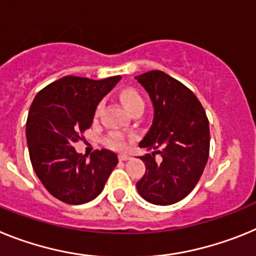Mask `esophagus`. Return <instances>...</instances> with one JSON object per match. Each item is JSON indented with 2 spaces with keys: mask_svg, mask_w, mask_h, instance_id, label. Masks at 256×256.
Here are the masks:
<instances>
[{
  "mask_svg": "<svg viewBox=\"0 0 256 256\" xmlns=\"http://www.w3.org/2000/svg\"><path fill=\"white\" fill-rule=\"evenodd\" d=\"M118 158H119V160H120V162H126V160L130 159V155H126V154H120V155L118 156Z\"/></svg>",
  "mask_w": 256,
  "mask_h": 256,
  "instance_id": "esophagus-1",
  "label": "esophagus"
}]
</instances>
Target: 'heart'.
Here are the masks:
<instances>
[{"label":"heart","instance_id":"obj_1","mask_svg":"<svg viewBox=\"0 0 256 256\" xmlns=\"http://www.w3.org/2000/svg\"><path fill=\"white\" fill-rule=\"evenodd\" d=\"M118 98H119L122 105L126 108V110L130 114L137 112V110H142L144 106V101L141 94H140V92L132 87L122 88L120 91L118 92ZM101 110H102V102H98L96 108H94V116H98ZM108 142L115 148H123L126 146V141L124 138V136L118 134V133L108 136Z\"/></svg>","mask_w":256,"mask_h":256}]
</instances>
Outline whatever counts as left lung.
<instances>
[{"instance_id":"left-lung-1","label":"left lung","mask_w":256,"mask_h":256,"mask_svg":"<svg viewBox=\"0 0 256 256\" xmlns=\"http://www.w3.org/2000/svg\"><path fill=\"white\" fill-rule=\"evenodd\" d=\"M136 79L154 105L152 124L140 142L141 148L154 151L141 156L146 172L136 186L151 204H174L195 188L204 172L210 148L209 120L194 92L162 70ZM156 153L162 162L154 160Z\"/></svg>"}]
</instances>
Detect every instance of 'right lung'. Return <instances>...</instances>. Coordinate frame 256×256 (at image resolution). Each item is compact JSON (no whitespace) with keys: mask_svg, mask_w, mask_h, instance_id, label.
Returning <instances> with one entry per match:
<instances>
[{"mask_svg":"<svg viewBox=\"0 0 256 256\" xmlns=\"http://www.w3.org/2000/svg\"><path fill=\"white\" fill-rule=\"evenodd\" d=\"M120 78L68 76L40 90L32 102L26 119L32 166L47 191L62 202L80 205L94 200L118 164L112 151L97 150L88 160L73 146L92 126L97 104Z\"/></svg>","mask_w":256,"mask_h":256,"instance_id":"right-lung-1","label":"right lung"}]
</instances>
